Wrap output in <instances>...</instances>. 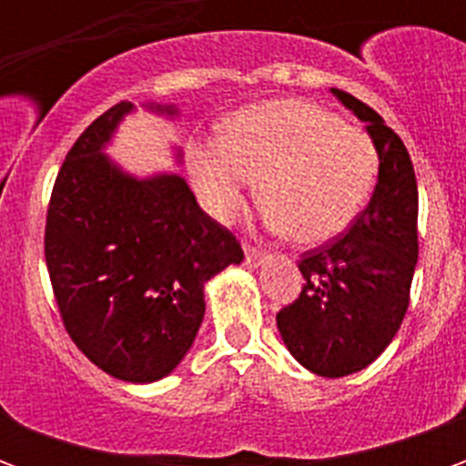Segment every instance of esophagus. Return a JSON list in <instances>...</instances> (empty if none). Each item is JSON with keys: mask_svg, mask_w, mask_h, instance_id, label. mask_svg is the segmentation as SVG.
<instances>
[{"mask_svg": "<svg viewBox=\"0 0 466 466\" xmlns=\"http://www.w3.org/2000/svg\"><path fill=\"white\" fill-rule=\"evenodd\" d=\"M244 259H247V264H249V267H254V264L262 262L264 252H262V249H257V247H249V244H244Z\"/></svg>", "mask_w": 466, "mask_h": 466, "instance_id": "esophagus-1", "label": "esophagus"}]
</instances>
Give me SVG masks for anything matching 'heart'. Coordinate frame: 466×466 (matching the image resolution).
I'll return each mask as SVG.
<instances>
[{
    "instance_id": "obj_1",
    "label": "heart",
    "mask_w": 466,
    "mask_h": 466,
    "mask_svg": "<svg viewBox=\"0 0 466 466\" xmlns=\"http://www.w3.org/2000/svg\"><path fill=\"white\" fill-rule=\"evenodd\" d=\"M377 169L370 134L307 99L247 106L192 152L194 187L217 219H234L259 177L264 219L299 244L339 237L364 209Z\"/></svg>"
}]
</instances>
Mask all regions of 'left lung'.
Here are the masks:
<instances>
[{
	"mask_svg": "<svg viewBox=\"0 0 466 466\" xmlns=\"http://www.w3.org/2000/svg\"><path fill=\"white\" fill-rule=\"evenodd\" d=\"M367 122L380 179L367 209L332 242L302 254V292L277 312L287 350L319 377L364 370L390 347L410 307L417 267V179L410 152L371 106L332 89Z\"/></svg>",
	"mask_w": 466,
	"mask_h": 466,
	"instance_id": "8db88e82",
	"label": "left lung"
}]
</instances>
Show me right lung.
<instances>
[{
  "label": "right lung",
  "instance_id": "obj_1",
  "mask_svg": "<svg viewBox=\"0 0 466 466\" xmlns=\"http://www.w3.org/2000/svg\"><path fill=\"white\" fill-rule=\"evenodd\" d=\"M129 112V102L106 109L66 152L45 257L72 342L106 374L144 384L184 360L204 319V284L244 252L179 174L137 179L102 152Z\"/></svg>",
  "mask_w": 466,
  "mask_h": 466
}]
</instances>
